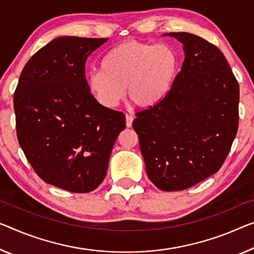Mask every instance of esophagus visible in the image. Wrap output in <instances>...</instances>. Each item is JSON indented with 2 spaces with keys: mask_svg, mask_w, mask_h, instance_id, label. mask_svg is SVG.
Returning a JSON list of instances; mask_svg holds the SVG:
<instances>
[{
  "mask_svg": "<svg viewBox=\"0 0 254 254\" xmlns=\"http://www.w3.org/2000/svg\"><path fill=\"white\" fill-rule=\"evenodd\" d=\"M132 120H134V118H132L131 116H129V115L126 116V126H127V127H131Z\"/></svg>",
  "mask_w": 254,
  "mask_h": 254,
  "instance_id": "34e87169",
  "label": "esophagus"
}]
</instances>
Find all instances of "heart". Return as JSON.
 Listing matches in <instances>:
<instances>
[{"instance_id":"b5f03b06","label":"heart","mask_w":254,"mask_h":254,"mask_svg":"<svg viewBox=\"0 0 254 254\" xmlns=\"http://www.w3.org/2000/svg\"><path fill=\"white\" fill-rule=\"evenodd\" d=\"M178 70V57L166 44L124 42L103 57L101 68L88 72L89 91L107 108L127 95L140 108L158 104L169 93Z\"/></svg>"}]
</instances>
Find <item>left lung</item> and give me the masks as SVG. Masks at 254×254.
Returning <instances> with one entry per match:
<instances>
[{"label": "left lung", "mask_w": 254, "mask_h": 254, "mask_svg": "<svg viewBox=\"0 0 254 254\" xmlns=\"http://www.w3.org/2000/svg\"><path fill=\"white\" fill-rule=\"evenodd\" d=\"M185 59L169 93L136 114L146 174L159 190H182L217 173L239 127L240 87L221 51L190 33H169Z\"/></svg>", "instance_id": "1"}]
</instances>
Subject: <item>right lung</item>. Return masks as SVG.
<instances>
[{
    "label": "right lung",
    "mask_w": 254,
    "mask_h": 254,
    "mask_svg": "<svg viewBox=\"0 0 254 254\" xmlns=\"http://www.w3.org/2000/svg\"><path fill=\"white\" fill-rule=\"evenodd\" d=\"M108 38L60 36L22 69L13 96L19 144L36 174L72 193L94 190L107 175L125 115L97 102L85 62Z\"/></svg>",
    "instance_id": "obj_1"
}]
</instances>
